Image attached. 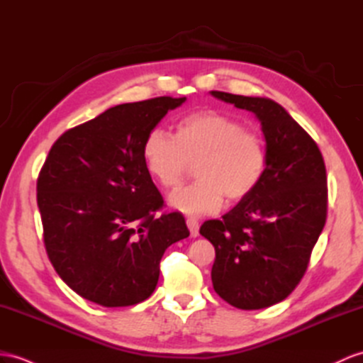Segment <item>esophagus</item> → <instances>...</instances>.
<instances>
[{"mask_svg": "<svg viewBox=\"0 0 363 363\" xmlns=\"http://www.w3.org/2000/svg\"><path fill=\"white\" fill-rule=\"evenodd\" d=\"M186 225L189 228V233H191V237H197L199 235V220L196 217H188L186 218Z\"/></svg>", "mask_w": 363, "mask_h": 363, "instance_id": "obj_1", "label": "esophagus"}]
</instances>
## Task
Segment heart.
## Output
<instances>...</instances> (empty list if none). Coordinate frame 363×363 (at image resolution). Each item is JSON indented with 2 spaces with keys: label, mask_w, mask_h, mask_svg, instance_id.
<instances>
[{
  "label": "heart",
  "mask_w": 363,
  "mask_h": 363,
  "mask_svg": "<svg viewBox=\"0 0 363 363\" xmlns=\"http://www.w3.org/2000/svg\"><path fill=\"white\" fill-rule=\"evenodd\" d=\"M147 172L164 189L182 183L191 162H197L199 180L177 189L169 205L188 216H205L223 206L225 196L242 200L259 186L268 164L267 145L245 123L217 111L184 115L175 137L154 129L143 143Z\"/></svg>",
  "instance_id": "b5f03b06"
}]
</instances>
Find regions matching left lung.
Returning a JSON list of instances; mask_svg holds the SVG:
<instances>
[{
	"label": "left lung",
	"mask_w": 363,
	"mask_h": 363,
	"mask_svg": "<svg viewBox=\"0 0 363 363\" xmlns=\"http://www.w3.org/2000/svg\"><path fill=\"white\" fill-rule=\"evenodd\" d=\"M214 99L259 120L268 152L259 186L200 234L216 248V293L238 309L285 300L302 280L326 220V169L319 147L285 108L264 96L218 91Z\"/></svg>",
	"instance_id": "left-lung-1"
}]
</instances>
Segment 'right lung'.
<instances>
[{
  "instance_id": "add662e5",
  "label": "right lung",
  "mask_w": 363,
  "mask_h": 363,
  "mask_svg": "<svg viewBox=\"0 0 363 363\" xmlns=\"http://www.w3.org/2000/svg\"><path fill=\"white\" fill-rule=\"evenodd\" d=\"M183 99L113 106L61 135L44 162L37 201L44 245L58 276L106 308L154 293L166 248L189 235L180 212L163 206L143 160V143Z\"/></svg>"
}]
</instances>
